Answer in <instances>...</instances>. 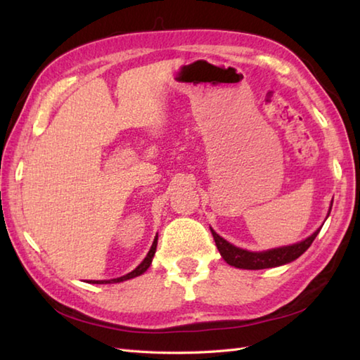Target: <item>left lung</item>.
Masks as SVG:
<instances>
[{
	"label": "left lung",
	"mask_w": 360,
	"mask_h": 360,
	"mask_svg": "<svg viewBox=\"0 0 360 360\" xmlns=\"http://www.w3.org/2000/svg\"><path fill=\"white\" fill-rule=\"evenodd\" d=\"M331 207H330V212H331ZM328 215H330V213H328ZM320 229H317L314 233L300 243L290 244V246L277 248V249L263 250V252H250L246 249H240L229 241H226L223 236H219L215 231H213V229H210V231L213 235V240L217 243L219 254L224 258V262L227 264L238 267V269L257 271V269H267V267H277V266L294 262V259L300 257L303 252L308 250L312 241H314L316 236L319 235Z\"/></svg>",
	"instance_id": "1"
}]
</instances>
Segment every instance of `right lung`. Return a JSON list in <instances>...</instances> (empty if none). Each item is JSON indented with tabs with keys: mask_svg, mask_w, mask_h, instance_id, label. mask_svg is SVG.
Wrapping results in <instances>:
<instances>
[{
	"mask_svg": "<svg viewBox=\"0 0 360 360\" xmlns=\"http://www.w3.org/2000/svg\"><path fill=\"white\" fill-rule=\"evenodd\" d=\"M156 246H158V235L155 241H153L151 248L148 250L147 257L143 258V262L136 267L134 271H131L129 274L124 275V277H119V278H112V280H89L88 283H93V285H105V283H120V281H125V280H129V278H134V277H139V275H142L145 271L148 269L151 262H153V257H155V252H156Z\"/></svg>",
	"mask_w": 360,
	"mask_h": 360,
	"instance_id": "obj_1",
	"label": "right lung"
}]
</instances>
